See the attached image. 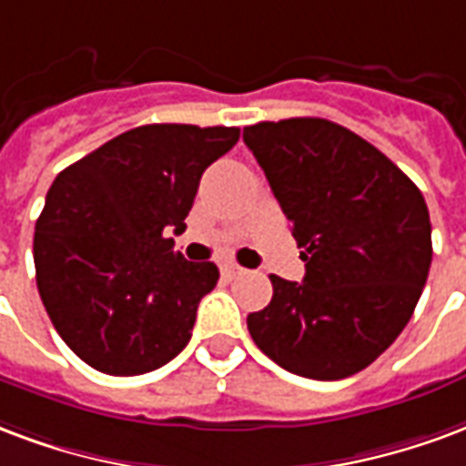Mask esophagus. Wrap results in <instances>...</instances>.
<instances>
[{
	"label": "esophagus",
	"mask_w": 466,
	"mask_h": 466,
	"mask_svg": "<svg viewBox=\"0 0 466 466\" xmlns=\"http://www.w3.org/2000/svg\"><path fill=\"white\" fill-rule=\"evenodd\" d=\"M240 273H243V268L236 266V263H226V266H220V275H223L226 280H233V278Z\"/></svg>",
	"instance_id": "obj_1"
}]
</instances>
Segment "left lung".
Here are the masks:
<instances>
[{
    "label": "left lung",
    "mask_w": 466,
    "mask_h": 466,
    "mask_svg": "<svg viewBox=\"0 0 466 466\" xmlns=\"http://www.w3.org/2000/svg\"><path fill=\"white\" fill-rule=\"evenodd\" d=\"M243 141L303 248V283L270 275L250 338L293 375L342 380L405 330L432 263L422 193L382 151L328 118L260 121Z\"/></svg>",
    "instance_id": "8db88e82"
}]
</instances>
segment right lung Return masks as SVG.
<instances>
[{
    "instance_id": "obj_1",
    "label": "right lung",
    "mask_w": 466,
    "mask_h": 466,
    "mask_svg": "<svg viewBox=\"0 0 466 466\" xmlns=\"http://www.w3.org/2000/svg\"><path fill=\"white\" fill-rule=\"evenodd\" d=\"M236 126L148 124L54 178L34 233V268L54 328L86 365L144 375L191 340L210 260L173 250L203 171L238 144Z\"/></svg>"
}]
</instances>
